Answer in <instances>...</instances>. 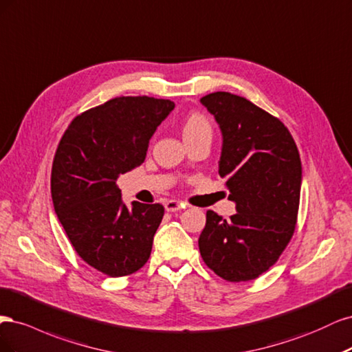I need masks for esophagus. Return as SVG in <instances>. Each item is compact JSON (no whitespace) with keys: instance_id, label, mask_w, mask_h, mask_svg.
Listing matches in <instances>:
<instances>
[{"instance_id":"esophagus-1","label":"esophagus","mask_w":352,"mask_h":352,"mask_svg":"<svg viewBox=\"0 0 352 352\" xmlns=\"http://www.w3.org/2000/svg\"><path fill=\"white\" fill-rule=\"evenodd\" d=\"M181 208H183V205H181V203L177 201V200H168V201L165 203V209H166L168 212H177V210H179Z\"/></svg>"}]
</instances>
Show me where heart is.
Listing matches in <instances>:
<instances>
[{
	"label": "heart",
	"instance_id": "b5f03b06",
	"mask_svg": "<svg viewBox=\"0 0 352 352\" xmlns=\"http://www.w3.org/2000/svg\"><path fill=\"white\" fill-rule=\"evenodd\" d=\"M184 139L196 138V135H212L210 122L200 114H191L183 124Z\"/></svg>",
	"mask_w": 352,
	"mask_h": 352
}]
</instances>
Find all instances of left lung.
<instances>
[{
  "mask_svg": "<svg viewBox=\"0 0 352 352\" xmlns=\"http://www.w3.org/2000/svg\"><path fill=\"white\" fill-rule=\"evenodd\" d=\"M200 104L219 124V175L236 213L226 221L208 210L199 250L222 279L252 280L276 263L296 230L300 153L282 121L245 98L214 92Z\"/></svg>",
  "mask_w": 352,
  "mask_h": 352,
  "instance_id": "8db88e82",
  "label": "left lung"
}]
</instances>
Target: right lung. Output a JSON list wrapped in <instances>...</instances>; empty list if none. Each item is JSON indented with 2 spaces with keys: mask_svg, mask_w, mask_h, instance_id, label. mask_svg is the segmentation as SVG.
Here are the masks:
<instances>
[{
  "mask_svg": "<svg viewBox=\"0 0 352 352\" xmlns=\"http://www.w3.org/2000/svg\"><path fill=\"white\" fill-rule=\"evenodd\" d=\"M174 107L169 99L114 98L77 116L55 152L56 217L76 253L108 276L131 275L151 256L164 206H126L117 178L143 164L151 138Z\"/></svg>",
  "mask_w": 352,
  "mask_h": 352,
  "instance_id": "obj_1",
  "label": "right lung"
}]
</instances>
